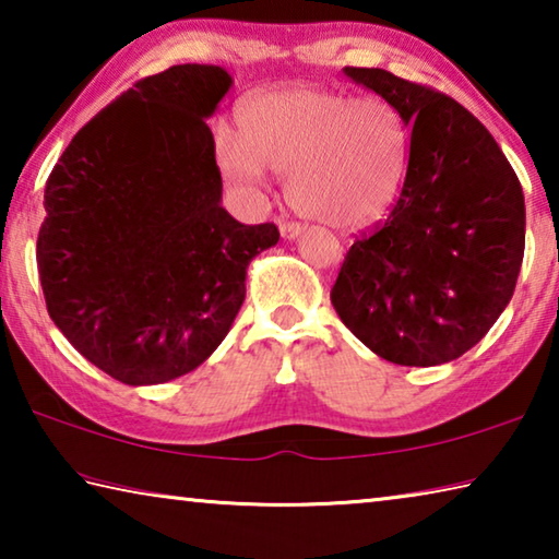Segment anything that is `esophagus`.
Segmentation results:
<instances>
[{
  "label": "esophagus",
  "instance_id": "1",
  "mask_svg": "<svg viewBox=\"0 0 559 559\" xmlns=\"http://www.w3.org/2000/svg\"><path fill=\"white\" fill-rule=\"evenodd\" d=\"M302 231V226L298 222H283L281 224V236L283 239H298Z\"/></svg>",
  "mask_w": 559,
  "mask_h": 559
}]
</instances>
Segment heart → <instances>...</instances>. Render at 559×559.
<instances>
[{
    "mask_svg": "<svg viewBox=\"0 0 559 559\" xmlns=\"http://www.w3.org/2000/svg\"><path fill=\"white\" fill-rule=\"evenodd\" d=\"M241 140L222 132L216 159L234 182L257 187L263 169L288 175L300 214L335 229H362L390 212L404 177V130L390 103L318 86L253 96Z\"/></svg>",
    "mask_w": 559,
    "mask_h": 559,
    "instance_id": "1",
    "label": "heart"
}]
</instances>
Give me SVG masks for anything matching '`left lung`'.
<instances>
[{
    "label": "left lung",
    "mask_w": 559,
    "mask_h": 559,
    "mask_svg": "<svg viewBox=\"0 0 559 559\" xmlns=\"http://www.w3.org/2000/svg\"><path fill=\"white\" fill-rule=\"evenodd\" d=\"M343 71L396 110L409 159L392 214L349 246L330 300L374 355L406 367L451 362L513 298L523 187L461 103L384 69Z\"/></svg>",
    "instance_id": "1"
}]
</instances>
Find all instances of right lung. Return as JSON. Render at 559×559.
<instances>
[{
	"instance_id": "add662e5",
	"label": "right lung",
	"mask_w": 559,
	"mask_h": 559,
	"mask_svg": "<svg viewBox=\"0 0 559 559\" xmlns=\"http://www.w3.org/2000/svg\"><path fill=\"white\" fill-rule=\"evenodd\" d=\"M231 88L219 66L138 81L75 132L46 179L36 263L49 316L130 386L200 367L246 298V269L278 243L222 206L206 118Z\"/></svg>"
}]
</instances>
